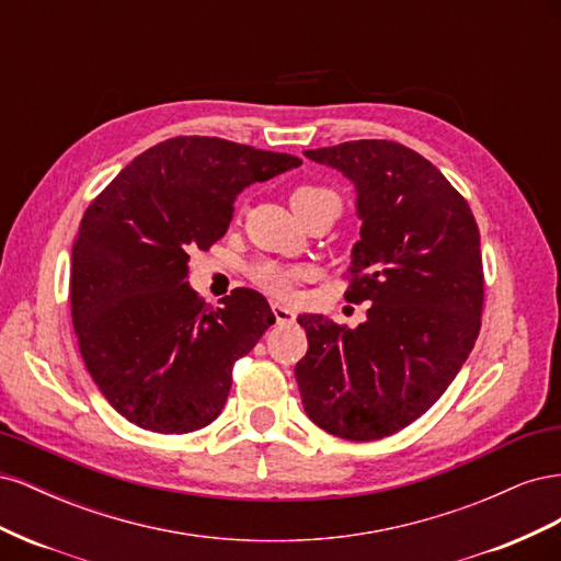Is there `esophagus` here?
<instances>
[{
    "label": "esophagus",
    "instance_id": "1",
    "mask_svg": "<svg viewBox=\"0 0 561 561\" xmlns=\"http://www.w3.org/2000/svg\"><path fill=\"white\" fill-rule=\"evenodd\" d=\"M271 311H274V318L278 325H285V322L295 320V311H290L287 307H280V304H271Z\"/></svg>",
    "mask_w": 561,
    "mask_h": 561
}]
</instances>
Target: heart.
Returning a JSON list of instances; mask_svg holds the SVG:
<instances>
[{"label":"heart","instance_id":"obj_1","mask_svg":"<svg viewBox=\"0 0 561 561\" xmlns=\"http://www.w3.org/2000/svg\"><path fill=\"white\" fill-rule=\"evenodd\" d=\"M339 201L336 194L332 190H325V186H316V184H301L293 192V208L301 210L307 206H313L318 201ZM248 276L252 280L254 287H260L262 293L271 295V297H278V299H287L293 297L299 280L304 278V268L299 266H285L278 262H271V260H260L254 262L248 268Z\"/></svg>","mask_w":561,"mask_h":561}]
</instances>
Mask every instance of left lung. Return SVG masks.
<instances>
[{"instance_id":"left-lung-1","label":"left lung","mask_w":561,"mask_h":561,"mask_svg":"<svg viewBox=\"0 0 561 561\" xmlns=\"http://www.w3.org/2000/svg\"><path fill=\"white\" fill-rule=\"evenodd\" d=\"M304 157L355 184L363 227L346 299L371 307L355 330L299 316L309 351L295 377L316 426L369 443L426 414L470 355L484 307L480 229L468 201L410 147L353 140Z\"/></svg>"}]
</instances>
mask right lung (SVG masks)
<instances>
[{
  "mask_svg": "<svg viewBox=\"0 0 561 561\" xmlns=\"http://www.w3.org/2000/svg\"><path fill=\"white\" fill-rule=\"evenodd\" d=\"M301 159L203 135L149 147L83 213L70 301L81 358L135 426L182 435L213 423L233 363L274 325L266 299L236 290L222 309L186 283L190 252L222 239L233 201Z\"/></svg>",
  "mask_w": 561,
  "mask_h": 561,
  "instance_id": "right-lung-1",
  "label": "right lung"
}]
</instances>
